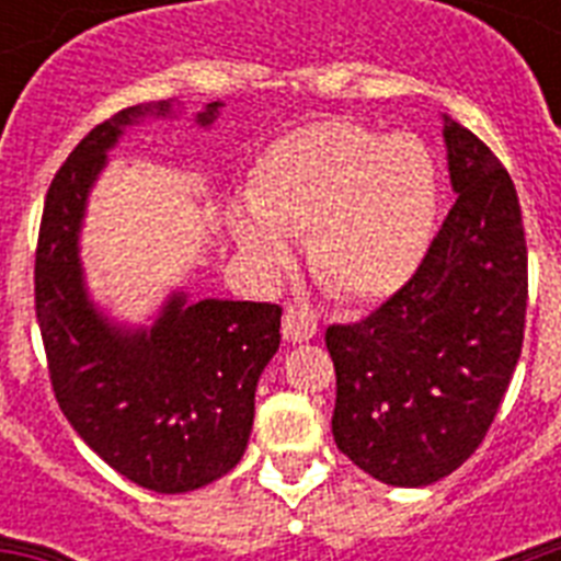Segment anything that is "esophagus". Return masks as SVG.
Instances as JSON below:
<instances>
[{
	"label": "esophagus",
	"mask_w": 561,
	"mask_h": 561,
	"mask_svg": "<svg viewBox=\"0 0 561 561\" xmlns=\"http://www.w3.org/2000/svg\"><path fill=\"white\" fill-rule=\"evenodd\" d=\"M282 337L288 343H306L317 337V320L308 314L306 308L290 306L282 317Z\"/></svg>",
	"instance_id": "34e87169"
}]
</instances>
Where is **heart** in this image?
I'll use <instances>...</instances> for the list:
<instances>
[{
	"label": "heart",
	"mask_w": 561,
	"mask_h": 561,
	"mask_svg": "<svg viewBox=\"0 0 561 561\" xmlns=\"http://www.w3.org/2000/svg\"><path fill=\"white\" fill-rule=\"evenodd\" d=\"M232 236L267 279L294 267L288 238L308 236V264L352 306L387 302L416 279L439 227V169L410 134L381 136L323 118L288 130L253 162Z\"/></svg>",
	"instance_id": "b5f03b06"
}]
</instances>
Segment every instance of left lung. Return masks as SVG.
<instances>
[{"instance_id": "8db88e82", "label": "left lung", "mask_w": 561, "mask_h": 561, "mask_svg": "<svg viewBox=\"0 0 561 561\" xmlns=\"http://www.w3.org/2000/svg\"><path fill=\"white\" fill-rule=\"evenodd\" d=\"M457 203L408 288L332 325V434L387 486L448 478L483 443L524 341L527 244L513 180L478 136L443 116Z\"/></svg>"}]
</instances>
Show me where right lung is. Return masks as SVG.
<instances>
[{"mask_svg": "<svg viewBox=\"0 0 561 561\" xmlns=\"http://www.w3.org/2000/svg\"><path fill=\"white\" fill-rule=\"evenodd\" d=\"M224 101L194 113L209 130ZM178 99L136 104L69 153L39 224L34 294L57 404L83 443L136 486L183 495L236 469L250 443L255 383L279 350L282 308L197 299L174 288L148 323L118 320L92 297L81 259L90 194L110 151Z\"/></svg>", "mask_w": 561, "mask_h": 561, "instance_id": "add662e5", "label": "right lung"}]
</instances>
